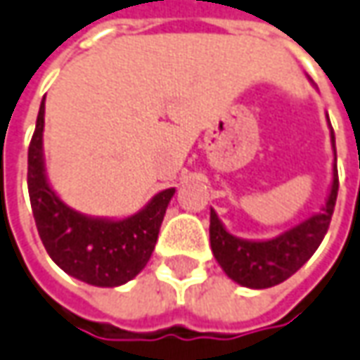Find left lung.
<instances>
[{"label":"left lung","mask_w":360,"mask_h":360,"mask_svg":"<svg viewBox=\"0 0 360 360\" xmlns=\"http://www.w3.org/2000/svg\"><path fill=\"white\" fill-rule=\"evenodd\" d=\"M329 131H331V148H333V177H331L329 195L319 212H314L305 221L293 224L292 229L280 232L274 238L248 240L226 231L217 211L211 209L209 234H211L212 254L232 282L250 290H264L278 285L297 272L319 248L333 217L337 191H339L337 151H335V134L331 124H329Z\"/></svg>","instance_id":"1"}]
</instances>
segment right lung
<instances>
[{"label":"right lung","instance_id":"1","mask_svg":"<svg viewBox=\"0 0 360 360\" xmlns=\"http://www.w3.org/2000/svg\"><path fill=\"white\" fill-rule=\"evenodd\" d=\"M45 98L27 160V185L37 231L51 260L68 276L98 288H118L149 262L175 187L160 191L138 212L124 219L90 217L68 207L46 177Z\"/></svg>","mask_w":360,"mask_h":360}]
</instances>
